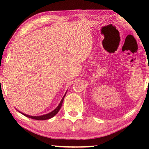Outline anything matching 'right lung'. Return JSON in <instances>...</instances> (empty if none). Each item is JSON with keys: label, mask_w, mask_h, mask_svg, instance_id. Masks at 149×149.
Segmentation results:
<instances>
[{"label": "right lung", "mask_w": 149, "mask_h": 149, "mask_svg": "<svg viewBox=\"0 0 149 149\" xmlns=\"http://www.w3.org/2000/svg\"><path fill=\"white\" fill-rule=\"evenodd\" d=\"M67 91H66V92L65 93L64 95L63 96L62 99L61 100V101H60V102L59 103V104L58 105V107L55 108L54 110H53L52 111V112H50L49 113H48V114H44V115H41V116H30V115H27V114H24V113L22 112H19V110H17L19 113H21L22 114L24 115L25 116H26L27 118H31V119H33V120H49L50 119V118H52V117H54L55 115H56L58 112H59V110L60 108H61L62 107V103H63V101H64V99L65 97V95H66L67 93Z\"/></svg>", "instance_id": "1"}]
</instances>
